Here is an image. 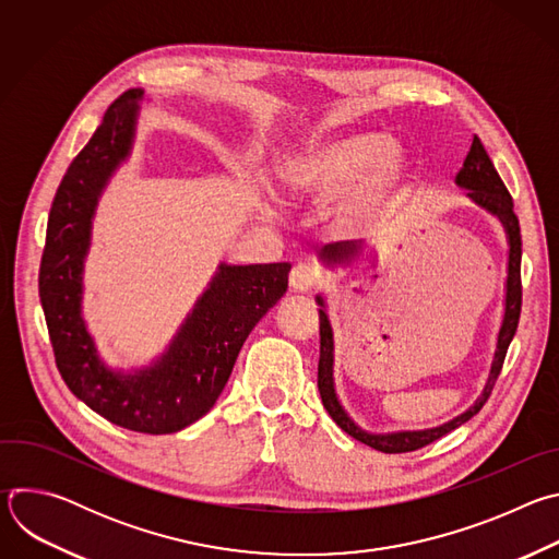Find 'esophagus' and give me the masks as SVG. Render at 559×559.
I'll list each match as a JSON object with an SVG mask.
<instances>
[{"label":"esophagus","mask_w":559,"mask_h":559,"mask_svg":"<svg viewBox=\"0 0 559 559\" xmlns=\"http://www.w3.org/2000/svg\"><path fill=\"white\" fill-rule=\"evenodd\" d=\"M318 281H321V274H318L316 267H311L307 263H298L289 274V289L302 294V292H309L311 287H316Z\"/></svg>","instance_id":"34e87169"}]
</instances>
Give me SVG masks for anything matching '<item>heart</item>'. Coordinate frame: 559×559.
Wrapping results in <instances>:
<instances>
[{
	"label": "heart",
	"instance_id": "heart-1",
	"mask_svg": "<svg viewBox=\"0 0 559 559\" xmlns=\"http://www.w3.org/2000/svg\"><path fill=\"white\" fill-rule=\"evenodd\" d=\"M405 177V154L386 134L358 132L307 147L289 164L285 181L313 199L343 197L334 210L336 225L360 231L391 210Z\"/></svg>",
	"mask_w": 559,
	"mask_h": 559
}]
</instances>
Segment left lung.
Wrapping results in <instances>:
<instances>
[{"instance_id":"obj_1","label":"left lung","mask_w":559,"mask_h":559,"mask_svg":"<svg viewBox=\"0 0 559 559\" xmlns=\"http://www.w3.org/2000/svg\"><path fill=\"white\" fill-rule=\"evenodd\" d=\"M455 186L466 190V199H471L477 207L487 210L493 214L504 231H507V243H509V263H507V283H504V316H502V325L498 332V343H496V354L491 362L489 378L485 382L483 393L475 397V403L455 416L453 420L431 427V429H418V431H391V433H371L362 429L360 425L354 423V418L345 412V407L338 401L336 384H334V332L330 316L325 309V298L316 296V302L321 305L318 309V316H321V358H318V391H321L323 405L328 414L334 418V423L349 433L352 438L360 440L362 444L382 451V453H407L423 449L431 444L433 440L447 436L449 431L457 429L460 425L468 423L477 412L485 407L489 401L491 389L500 376L507 349L518 332L520 323V309H522V281H520V265H522V236H520V223L513 212V199L502 183L493 162L489 158L483 141L473 136L471 150L464 158V164L460 173L455 175ZM360 248L356 243H336V246H325L321 261L330 267L334 265H352V261H358Z\"/></svg>"}]
</instances>
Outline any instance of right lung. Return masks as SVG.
<instances>
[{
	"label": "right lung",
	"mask_w": 559,
	"mask_h": 559,
	"mask_svg": "<svg viewBox=\"0 0 559 559\" xmlns=\"http://www.w3.org/2000/svg\"><path fill=\"white\" fill-rule=\"evenodd\" d=\"M141 102V88L123 93L66 170L48 216L39 298L68 389L112 425L162 436L214 407L246 338L287 292L292 265L221 263L162 356L132 371L102 360L82 316L84 265L99 199L132 152Z\"/></svg>",
	"instance_id": "right-lung-1"
}]
</instances>
